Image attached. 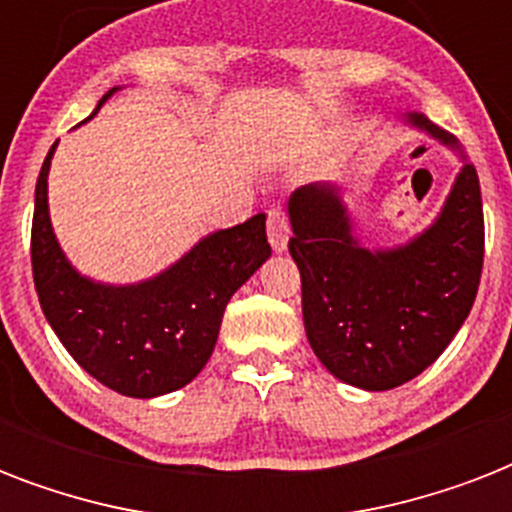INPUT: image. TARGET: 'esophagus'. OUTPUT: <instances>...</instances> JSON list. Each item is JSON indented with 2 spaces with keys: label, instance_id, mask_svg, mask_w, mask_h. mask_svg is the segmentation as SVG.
I'll use <instances>...</instances> for the list:
<instances>
[{
  "label": "esophagus",
  "instance_id": "1",
  "mask_svg": "<svg viewBox=\"0 0 512 512\" xmlns=\"http://www.w3.org/2000/svg\"><path fill=\"white\" fill-rule=\"evenodd\" d=\"M268 241H271V247L276 249V252L287 249L289 220L281 207H273L271 212H268Z\"/></svg>",
  "mask_w": 512,
  "mask_h": 512
}]
</instances>
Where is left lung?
I'll return each mask as SVG.
<instances>
[{"instance_id": "1", "label": "left lung", "mask_w": 512, "mask_h": 512, "mask_svg": "<svg viewBox=\"0 0 512 512\" xmlns=\"http://www.w3.org/2000/svg\"><path fill=\"white\" fill-rule=\"evenodd\" d=\"M406 122L457 148L422 114ZM289 220L305 335L337 380L364 390L398 388L428 369L468 319L484 268V207L473 164L462 167L436 223L406 247H361L335 185L292 193Z\"/></svg>"}]
</instances>
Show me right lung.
Here are the masks:
<instances>
[{
  "label": "right lung",
  "instance_id": "add662e5",
  "mask_svg": "<svg viewBox=\"0 0 512 512\" xmlns=\"http://www.w3.org/2000/svg\"><path fill=\"white\" fill-rule=\"evenodd\" d=\"M55 146L36 180L31 223V271L44 316L76 364L106 388L132 398L183 388L212 356L233 292L271 257L265 215L209 233L156 279L95 284L71 268L52 233L47 172Z\"/></svg>",
  "mask_w": 512,
  "mask_h": 512
}]
</instances>
